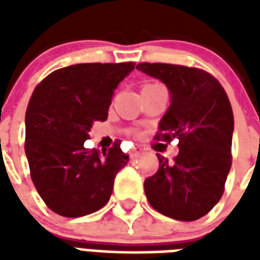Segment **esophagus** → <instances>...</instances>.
<instances>
[{
	"instance_id": "34e87169",
	"label": "esophagus",
	"mask_w": 260,
	"mask_h": 260,
	"mask_svg": "<svg viewBox=\"0 0 260 260\" xmlns=\"http://www.w3.org/2000/svg\"><path fill=\"white\" fill-rule=\"evenodd\" d=\"M143 152V149H142V146H135L134 147V149H132V150H131V157L134 158V157H136V156H139V154H141V153Z\"/></svg>"
}]
</instances>
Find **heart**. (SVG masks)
<instances>
[{"label": "heart", "instance_id": "obj_1", "mask_svg": "<svg viewBox=\"0 0 260 260\" xmlns=\"http://www.w3.org/2000/svg\"><path fill=\"white\" fill-rule=\"evenodd\" d=\"M157 86H161L160 83H156V82H147L145 85L142 86V90L143 89H152V87H157Z\"/></svg>", "mask_w": 260, "mask_h": 260}]
</instances>
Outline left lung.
I'll use <instances>...</instances> for the list:
<instances>
[{"instance_id": "8db88e82", "label": "left lung", "mask_w": 260, "mask_h": 260, "mask_svg": "<svg viewBox=\"0 0 260 260\" xmlns=\"http://www.w3.org/2000/svg\"><path fill=\"white\" fill-rule=\"evenodd\" d=\"M136 68L169 87L171 106L154 139H178L180 149L173 163L157 154V173L145 180L147 201L167 217L198 220L223 196L231 169L234 115L229 96L203 69L161 62H141Z\"/></svg>"}]
</instances>
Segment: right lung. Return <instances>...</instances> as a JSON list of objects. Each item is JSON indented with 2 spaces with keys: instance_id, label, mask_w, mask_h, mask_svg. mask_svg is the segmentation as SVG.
<instances>
[{
  "instance_id": "add662e5",
  "label": "right lung",
  "mask_w": 260,
  "mask_h": 260,
  "mask_svg": "<svg viewBox=\"0 0 260 260\" xmlns=\"http://www.w3.org/2000/svg\"><path fill=\"white\" fill-rule=\"evenodd\" d=\"M135 62L76 64L36 86L26 110L25 152L30 177L48 209L80 217L102 209L129 156L117 139L108 150L86 149L87 132L106 121L114 89Z\"/></svg>"
}]
</instances>
